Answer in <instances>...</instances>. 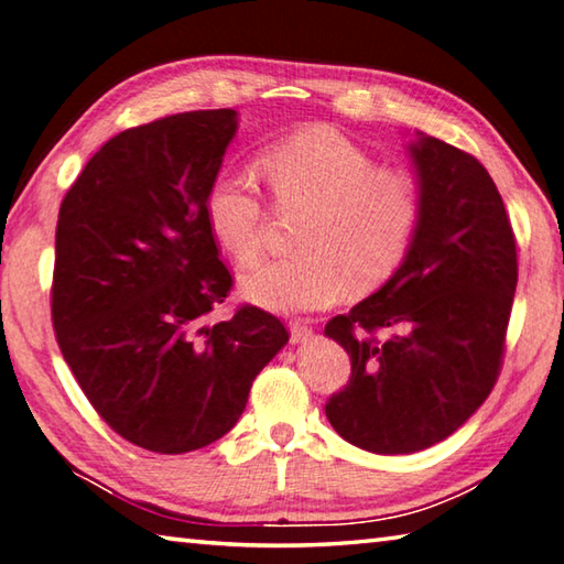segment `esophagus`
<instances>
[{
	"label": "esophagus",
	"instance_id": "1",
	"mask_svg": "<svg viewBox=\"0 0 564 564\" xmlns=\"http://www.w3.org/2000/svg\"><path fill=\"white\" fill-rule=\"evenodd\" d=\"M291 343H305L313 335V327L305 321H291Z\"/></svg>",
	"mask_w": 564,
	"mask_h": 564
}]
</instances>
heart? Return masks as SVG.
Returning a JSON list of instances; mask_svg holds the SVG:
<instances>
[{"label":"heart","instance_id":"b5f03b06","mask_svg":"<svg viewBox=\"0 0 564 564\" xmlns=\"http://www.w3.org/2000/svg\"><path fill=\"white\" fill-rule=\"evenodd\" d=\"M281 209H305L295 247L301 256L263 263L241 279L249 301L299 313L372 291L402 265L422 219V189L412 172L375 165L370 152L330 126H305L259 158ZM212 237L239 265L263 253L265 212L251 184L221 172L204 194Z\"/></svg>","mask_w":564,"mask_h":564}]
</instances>
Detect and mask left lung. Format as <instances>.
Masks as SVG:
<instances>
[{"label":"left lung","mask_w":564,"mask_h":564,"mask_svg":"<svg viewBox=\"0 0 564 564\" xmlns=\"http://www.w3.org/2000/svg\"><path fill=\"white\" fill-rule=\"evenodd\" d=\"M416 135L409 155L422 219L412 249L380 291L325 325L352 362L325 416L372 454L444 442L486 402L518 285L516 234L488 170L444 140Z\"/></svg>","instance_id":"left-lung-1"}]
</instances>
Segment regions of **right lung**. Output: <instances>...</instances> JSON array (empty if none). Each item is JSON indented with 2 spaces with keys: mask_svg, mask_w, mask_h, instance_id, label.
<instances>
[{
  "mask_svg": "<svg viewBox=\"0 0 564 564\" xmlns=\"http://www.w3.org/2000/svg\"><path fill=\"white\" fill-rule=\"evenodd\" d=\"M237 110H192L122 130L58 209L51 321L61 355L112 432L187 454L239 422L249 389L289 343L243 305L207 325L231 273L204 194L237 135Z\"/></svg>",
  "mask_w": 564,
  "mask_h": 564,
  "instance_id": "obj_1",
  "label": "right lung"
}]
</instances>
